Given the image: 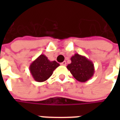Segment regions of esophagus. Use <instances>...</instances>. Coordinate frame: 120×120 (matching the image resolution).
I'll return each instance as SVG.
<instances>
[{"label":"esophagus","instance_id":"1","mask_svg":"<svg viewBox=\"0 0 120 120\" xmlns=\"http://www.w3.org/2000/svg\"><path fill=\"white\" fill-rule=\"evenodd\" d=\"M66 64H67V63L66 61H63L61 63V65H63V66H65L66 65Z\"/></svg>","mask_w":120,"mask_h":120}]
</instances>
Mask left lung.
<instances>
[{"label":"left lung","mask_w":120,"mask_h":120,"mask_svg":"<svg viewBox=\"0 0 120 120\" xmlns=\"http://www.w3.org/2000/svg\"><path fill=\"white\" fill-rule=\"evenodd\" d=\"M71 63L67 66L72 75L78 81L85 82L94 76V65L87 58L75 53L71 57Z\"/></svg>","instance_id":"8db88e82"}]
</instances>
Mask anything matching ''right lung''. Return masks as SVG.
I'll use <instances>...</instances> for the list:
<instances>
[{"mask_svg": "<svg viewBox=\"0 0 120 120\" xmlns=\"http://www.w3.org/2000/svg\"><path fill=\"white\" fill-rule=\"evenodd\" d=\"M60 65L55 61H51L44 54H41L31 63L29 71L37 82H43L52 75L53 71Z\"/></svg>", "mask_w": 120, "mask_h": 120, "instance_id": "add662e5", "label": "right lung"}]
</instances>
